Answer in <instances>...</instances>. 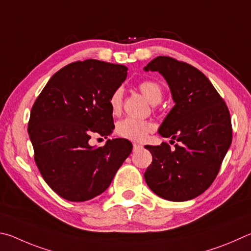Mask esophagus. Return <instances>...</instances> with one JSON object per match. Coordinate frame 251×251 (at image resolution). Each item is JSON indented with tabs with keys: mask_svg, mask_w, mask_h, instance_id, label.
Listing matches in <instances>:
<instances>
[{
	"mask_svg": "<svg viewBox=\"0 0 251 251\" xmlns=\"http://www.w3.org/2000/svg\"><path fill=\"white\" fill-rule=\"evenodd\" d=\"M143 148L142 144H139V143H134L133 144V150L137 151V150H141V149Z\"/></svg>",
	"mask_w": 251,
	"mask_h": 251,
	"instance_id": "esophagus-1",
	"label": "esophagus"
}]
</instances>
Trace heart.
I'll list each match as a JSON object with an SVG mask.
<instances>
[{
	"label": "heart",
	"mask_w": 251,
	"mask_h": 251,
	"mask_svg": "<svg viewBox=\"0 0 251 251\" xmlns=\"http://www.w3.org/2000/svg\"><path fill=\"white\" fill-rule=\"evenodd\" d=\"M138 89L141 94L150 101L151 103H159L163 97V89L159 82L153 80H144L138 85ZM110 109L113 113H118L122 107V91L117 89L112 92L109 99ZM154 125L148 120H139V119L126 118L119 121L116 126V132L120 137L131 140V141L141 142L154 130Z\"/></svg>",
	"instance_id": "b5f03b06"
}]
</instances>
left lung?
Instances as JSON below:
<instances>
[{"label": "left lung", "mask_w": 251, "mask_h": 251, "mask_svg": "<svg viewBox=\"0 0 251 251\" xmlns=\"http://www.w3.org/2000/svg\"><path fill=\"white\" fill-rule=\"evenodd\" d=\"M144 70L159 72L168 82L175 105L159 133L178 142L175 149L165 142L146 147L152 164L144 178L162 199L193 200L212 185L230 147L229 110L208 78L190 64L157 56Z\"/></svg>", "instance_id": "8db88e82"}]
</instances>
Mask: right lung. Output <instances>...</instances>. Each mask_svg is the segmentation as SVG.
Instances as JSON below:
<instances>
[{
    "label": "right lung",
    "mask_w": 251,
    "mask_h": 251,
    "mask_svg": "<svg viewBox=\"0 0 251 251\" xmlns=\"http://www.w3.org/2000/svg\"><path fill=\"white\" fill-rule=\"evenodd\" d=\"M128 68L97 59L65 66L52 76L30 111L28 134L43 178L56 194L85 201L103 193L132 152L126 139L91 147V135L114 129L110 96Z\"/></svg>",
    "instance_id": "obj_1"
}]
</instances>
